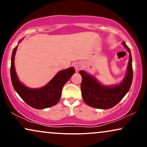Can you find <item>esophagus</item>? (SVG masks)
<instances>
[{"label": "esophagus", "instance_id": "1", "mask_svg": "<svg viewBox=\"0 0 147 147\" xmlns=\"http://www.w3.org/2000/svg\"><path fill=\"white\" fill-rule=\"evenodd\" d=\"M74 68H75L76 71H78L80 69H81V68L82 67V65L81 63L78 62V63H75L74 64Z\"/></svg>", "mask_w": 147, "mask_h": 147}]
</instances>
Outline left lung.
<instances>
[{
  "instance_id": "1",
  "label": "left lung",
  "mask_w": 147,
  "mask_h": 147,
  "mask_svg": "<svg viewBox=\"0 0 147 147\" xmlns=\"http://www.w3.org/2000/svg\"><path fill=\"white\" fill-rule=\"evenodd\" d=\"M129 52V61L125 77L120 84L115 86H104L100 84L94 76L84 71H79L82 76L81 90L83 100L88 106L99 109H109L116 106L129 91L132 82L133 71L130 50L125 42H122Z\"/></svg>"
}]
</instances>
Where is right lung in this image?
I'll return each instance as SVG.
<instances>
[{
    "instance_id": "obj_1",
    "label": "right lung",
    "mask_w": 147,
    "mask_h": 147,
    "mask_svg": "<svg viewBox=\"0 0 147 147\" xmlns=\"http://www.w3.org/2000/svg\"><path fill=\"white\" fill-rule=\"evenodd\" d=\"M23 39L20 40L19 43ZM18 46L14 48L11 57V77L14 89L28 105L35 109H44L55 106L59 101L62 88L75 73L73 67L61 70L47 84L40 88L27 87L19 81L15 67V56Z\"/></svg>"
}]
</instances>
